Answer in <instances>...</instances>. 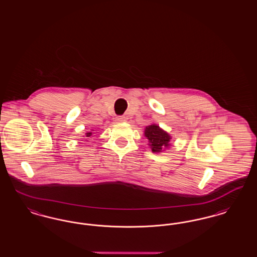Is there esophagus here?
<instances>
[{"instance_id": "34e87169", "label": "esophagus", "mask_w": 257, "mask_h": 257, "mask_svg": "<svg viewBox=\"0 0 257 257\" xmlns=\"http://www.w3.org/2000/svg\"><path fill=\"white\" fill-rule=\"evenodd\" d=\"M125 116H122V115H119V116H116L115 117V121L116 122H124L125 121Z\"/></svg>"}]
</instances>
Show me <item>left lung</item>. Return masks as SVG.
<instances>
[{"label": "left lung", "instance_id": "left-lung-1", "mask_svg": "<svg viewBox=\"0 0 257 257\" xmlns=\"http://www.w3.org/2000/svg\"><path fill=\"white\" fill-rule=\"evenodd\" d=\"M145 136L148 140V146L151 148L152 152L159 153L171 146V136L161 129L159 125L151 124L147 126L145 129Z\"/></svg>", "mask_w": 257, "mask_h": 257}]
</instances>
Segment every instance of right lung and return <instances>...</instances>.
Masks as SVG:
<instances>
[{"instance_id":"add662e5","label":"right lung","mask_w":257,"mask_h":257,"mask_svg":"<svg viewBox=\"0 0 257 257\" xmlns=\"http://www.w3.org/2000/svg\"><path fill=\"white\" fill-rule=\"evenodd\" d=\"M91 131H93V130H91ZM91 131H90V132H87V133H86V138H89V137L92 135V132H91Z\"/></svg>"}]
</instances>
